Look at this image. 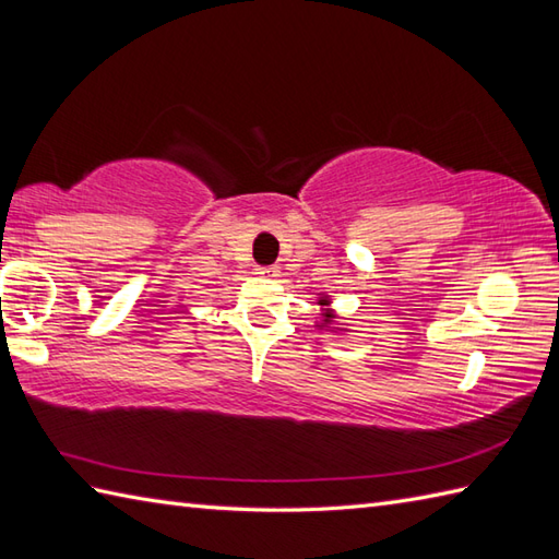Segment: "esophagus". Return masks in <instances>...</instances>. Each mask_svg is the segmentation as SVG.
Segmentation results:
<instances>
[{"instance_id": "obj_1", "label": "esophagus", "mask_w": 559, "mask_h": 559, "mask_svg": "<svg viewBox=\"0 0 559 559\" xmlns=\"http://www.w3.org/2000/svg\"><path fill=\"white\" fill-rule=\"evenodd\" d=\"M257 273H259V276H266V278H276L278 269L276 266H259Z\"/></svg>"}]
</instances>
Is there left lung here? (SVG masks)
<instances>
[{
    "instance_id": "1",
    "label": "left lung",
    "mask_w": 559,
    "mask_h": 559,
    "mask_svg": "<svg viewBox=\"0 0 559 559\" xmlns=\"http://www.w3.org/2000/svg\"><path fill=\"white\" fill-rule=\"evenodd\" d=\"M317 302H319V305H322V307H324V310H326V312L322 314V322H319L317 326H319V329H324V326H331V324H334V319H336V317H334V312H331V310H329V305H331V300H329V298H326V295H324V298H319Z\"/></svg>"
}]
</instances>
